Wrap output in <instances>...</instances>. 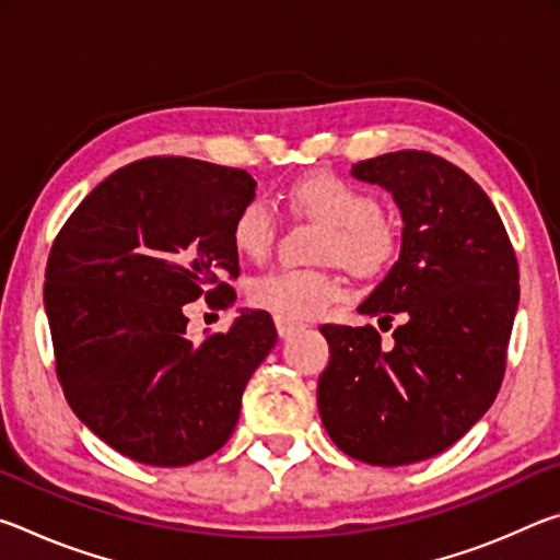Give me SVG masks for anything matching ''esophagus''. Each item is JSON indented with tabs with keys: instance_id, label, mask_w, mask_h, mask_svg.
Listing matches in <instances>:
<instances>
[{
	"instance_id": "esophagus-1",
	"label": "esophagus",
	"mask_w": 560,
	"mask_h": 560,
	"mask_svg": "<svg viewBox=\"0 0 560 560\" xmlns=\"http://www.w3.org/2000/svg\"><path fill=\"white\" fill-rule=\"evenodd\" d=\"M273 324H277V330H279V336H281V338H289V336H293V334H299V330L303 328L301 324H296V320L283 318V316H277V318H273Z\"/></svg>"
}]
</instances>
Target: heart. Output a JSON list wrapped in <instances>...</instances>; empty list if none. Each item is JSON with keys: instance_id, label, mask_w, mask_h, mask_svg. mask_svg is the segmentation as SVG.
I'll return each mask as SVG.
<instances>
[{"instance_id": "heart-1", "label": "heart", "mask_w": 560, "mask_h": 560, "mask_svg": "<svg viewBox=\"0 0 560 560\" xmlns=\"http://www.w3.org/2000/svg\"><path fill=\"white\" fill-rule=\"evenodd\" d=\"M293 214L326 224L318 257L336 259L355 273H377L397 252V226L377 210L373 192L336 173H311L291 185ZM279 220L273 207L257 197L234 217L232 242L249 259H264L277 240ZM340 296V281L328 269H277L254 279L249 301L269 314L308 320Z\"/></svg>"}]
</instances>
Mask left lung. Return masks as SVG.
<instances>
[{
    "label": "left lung",
    "instance_id": "obj_1",
    "mask_svg": "<svg viewBox=\"0 0 560 560\" xmlns=\"http://www.w3.org/2000/svg\"><path fill=\"white\" fill-rule=\"evenodd\" d=\"M402 217L400 257L358 314L400 326H320L330 360L318 412L348 457L375 467L430 459L481 420L499 393L518 308V264L497 207L459 170L422 150L353 165Z\"/></svg>",
    "mask_w": 560,
    "mask_h": 560
}]
</instances>
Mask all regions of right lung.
I'll return each instance as SVG.
<instances>
[{
    "label": "right lung",
    "instance_id": "obj_1",
    "mask_svg": "<svg viewBox=\"0 0 560 560\" xmlns=\"http://www.w3.org/2000/svg\"><path fill=\"white\" fill-rule=\"evenodd\" d=\"M246 170L148 158L116 170L63 224L46 264L56 375L75 417L150 467H185L232 438L242 393L277 343L267 311L242 308L226 334L187 338L185 306L236 299V212Z\"/></svg>",
    "mask_w": 560,
    "mask_h": 560
}]
</instances>
